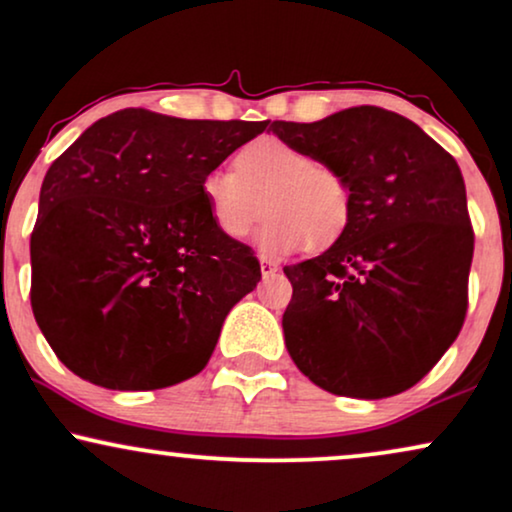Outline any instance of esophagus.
Segmentation results:
<instances>
[{
  "mask_svg": "<svg viewBox=\"0 0 512 512\" xmlns=\"http://www.w3.org/2000/svg\"><path fill=\"white\" fill-rule=\"evenodd\" d=\"M260 269H262V276L264 279H269V276H274L276 272H279V264L267 260V257H260Z\"/></svg>",
  "mask_w": 512,
  "mask_h": 512,
  "instance_id": "34e87169",
  "label": "esophagus"
}]
</instances>
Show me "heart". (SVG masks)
I'll list each match as a JSON object with an SVG mask.
<instances>
[{
    "label": "heart",
    "instance_id": "heart-1",
    "mask_svg": "<svg viewBox=\"0 0 512 512\" xmlns=\"http://www.w3.org/2000/svg\"><path fill=\"white\" fill-rule=\"evenodd\" d=\"M202 200L217 231L233 240L248 236L267 209L257 243L269 255H288L305 245L329 248L353 217L348 176L276 135L240 147L233 171H209L202 178Z\"/></svg>",
    "mask_w": 512,
    "mask_h": 512
}]
</instances>
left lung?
I'll return each mask as SVG.
<instances>
[{"mask_svg":"<svg viewBox=\"0 0 512 512\" xmlns=\"http://www.w3.org/2000/svg\"><path fill=\"white\" fill-rule=\"evenodd\" d=\"M272 131L338 166L353 188L346 233L283 267V336L319 389L389 398L429 374L463 329L474 231L460 166L417 123L350 107Z\"/></svg>","mask_w":512,"mask_h":512,"instance_id":"8db88e82","label":"left lung"}]
</instances>
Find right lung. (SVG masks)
I'll return each instance as SVG.
<instances>
[{
    "instance_id": "add662e5",
    "label": "right lung",
    "mask_w": 512,
    "mask_h": 512,
    "mask_svg": "<svg viewBox=\"0 0 512 512\" xmlns=\"http://www.w3.org/2000/svg\"><path fill=\"white\" fill-rule=\"evenodd\" d=\"M267 126L121 109L54 159L30 236V305L73 374L155 391L205 369L262 269L212 224L202 178Z\"/></svg>"
}]
</instances>
